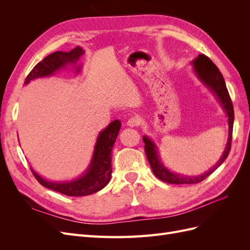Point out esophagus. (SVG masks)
Returning a JSON list of instances; mask_svg holds the SVG:
<instances>
[{"label": "esophagus", "instance_id": "1", "mask_svg": "<svg viewBox=\"0 0 250 250\" xmlns=\"http://www.w3.org/2000/svg\"><path fill=\"white\" fill-rule=\"evenodd\" d=\"M139 124H140V121H139L138 118H135V117L130 118L129 120L127 121V125L130 126V127H135V126H138Z\"/></svg>", "mask_w": 250, "mask_h": 250}]
</instances>
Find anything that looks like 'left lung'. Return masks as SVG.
Listing matches in <instances>:
<instances>
[{
  "mask_svg": "<svg viewBox=\"0 0 250 250\" xmlns=\"http://www.w3.org/2000/svg\"><path fill=\"white\" fill-rule=\"evenodd\" d=\"M193 65V71L196 77L206 86L209 92L215 97L218 104L220 105L222 110L225 112L226 118H228L229 124V137L228 143L224 148L223 153L216 165L209 168L208 171L204 172L199 175H185V174H179L171 171L166 167L165 164L162 162V157L158 152V147L154 141L149 138L148 135H144L143 141L145 143V151L148 158V162L151 166L154 175L165 183L174 184V185H193L198 184L203 179H206L208 175H210L219 166H220L228 157L230 145H231V134H232V126H233V107L229 94V90L226 88V84L222 74L219 71L216 64L211 60L203 54L198 55L194 60L191 62Z\"/></svg>",
  "mask_w": 250,
  "mask_h": 250,
  "instance_id": "obj_1",
  "label": "left lung"
}]
</instances>
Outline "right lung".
Instances as JSON below:
<instances>
[{
    "instance_id": "obj_1",
    "label": "right lung",
    "mask_w": 250,
    "mask_h": 250,
    "mask_svg": "<svg viewBox=\"0 0 250 250\" xmlns=\"http://www.w3.org/2000/svg\"><path fill=\"white\" fill-rule=\"evenodd\" d=\"M83 55H84V50L79 46L70 52L57 51L52 53L33 67L24 84L27 85L30 81L35 79L53 76L59 71L69 69V66H72L75 73L79 74L82 69L79 60ZM120 128L121 121L115 120L99 132L96 140L92 160L80 176L71 180L52 181L40 175L31 167L35 178L44 188L66 196H86L102 190L109 183L111 177V150L118 138Z\"/></svg>"
}]
</instances>
